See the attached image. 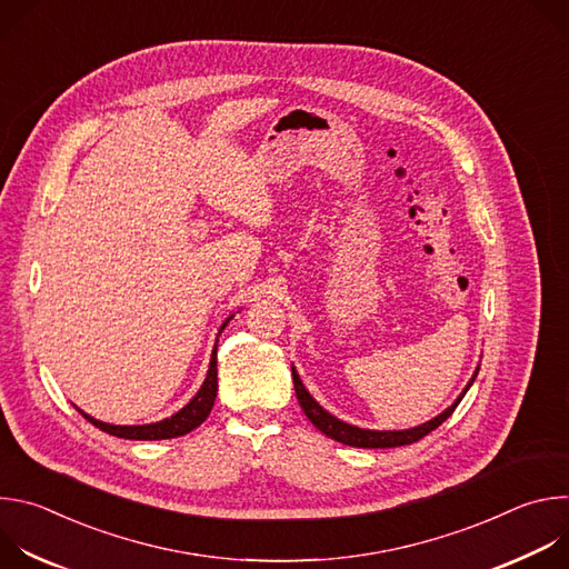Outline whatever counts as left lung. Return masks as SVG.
<instances>
[{"instance_id": "8db88e82", "label": "left lung", "mask_w": 569, "mask_h": 569, "mask_svg": "<svg viewBox=\"0 0 569 569\" xmlns=\"http://www.w3.org/2000/svg\"><path fill=\"white\" fill-rule=\"evenodd\" d=\"M477 371H479V367L475 369L472 378L468 380V385L463 387V391L459 393V398L450 405V408H448L446 412H441V415L435 417L432 421L421 423V426L410 428V430H365V428L349 426V423L336 419L333 415H329L327 410L321 408V405H319V402L308 393V389L303 387V382H301L299 373L295 371V367H292V382H295L297 400H299V405H301L303 415L308 417V421H310L319 432H323L327 437H331V439H336V441H340V443H345V446H353V448H396V446H410V443L423 439L426 435H430L432 430H437V428L455 412V408L461 402V398L466 396V391L470 389V385L475 382Z\"/></svg>"}]
</instances>
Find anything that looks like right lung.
I'll list each match as a JSON object with an SVG mask.
<instances>
[{
	"label": "right lung",
	"mask_w": 569,
	"mask_h": 569,
	"mask_svg": "<svg viewBox=\"0 0 569 569\" xmlns=\"http://www.w3.org/2000/svg\"><path fill=\"white\" fill-rule=\"evenodd\" d=\"M233 317V315H231ZM224 319V323L220 327L218 336L224 331V327L229 323V319ZM216 349L218 342L213 347L211 353V362H209V371L207 378L202 382V387L198 389V393L184 405L180 412H176L171 419L164 421H157V423H148V426H110L103 423L99 419H92L90 415H83L92 426H97L99 430L112 435V437H121V439H134V441H159V439H173V437H182L189 435L191 430H196L200 423H204V419L209 417L211 408H213V400H216V391H218V369H216Z\"/></svg>",
	"instance_id": "1"
}]
</instances>
